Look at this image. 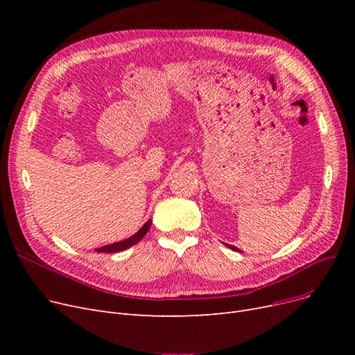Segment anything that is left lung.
<instances>
[{
  "label": "left lung",
  "mask_w": 355,
  "mask_h": 355,
  "mask_svg": "<svg viewBox=\"0 0 355 355\" xmlns=\"http://www.w3.org/2000/svg\"><path fill=\"white\" fill-rule=\"evenodd\" d=\"M225 245H226V246H227V248H229V249H232V250H234V252H241V250H240V249H237V248H234V246H232V245H227V243H225Z\"/></svg>",
  "instance_id": "1"
}]
</instances>
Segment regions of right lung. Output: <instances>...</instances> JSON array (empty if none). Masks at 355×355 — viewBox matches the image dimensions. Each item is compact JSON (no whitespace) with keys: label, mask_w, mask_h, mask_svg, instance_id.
Masks as SVG:
<instances>
[{"label":"right lung","mask_w":355,"mask_h":355,"mask_svg":"<svg viewBox=\"0 0 355 355\" xmlns=\"http://www.w3.org/2000/svg\"><path fill=\"white\" fill-rule=\"evenodd\" d=\"M151 223H153V220H148V221L145 223V225H144L134 236H130V237H128V239H125V240H121V241H116V243H112V245H106V246L98 248V249H95V250L99 252V253H116V252L126 250V249H129L130 246L137 245L138 241L148 233L149 227H151Z\"/></svg>","instance_id":"1"}]
</instances>
